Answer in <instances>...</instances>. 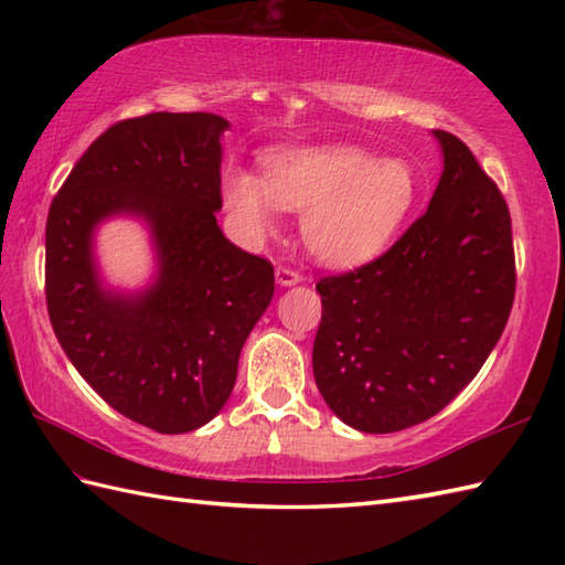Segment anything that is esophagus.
<instances>
[{
    "label": "esophagus",
    "mask_w": 565,
    "mask_h": 565,
    "mask_svg": "<svg viewBox=\"0 0 565 565\" xmlns=\"http://www.w3.org/2000/svg\"><path fill=\"white\" fill-rule=\"evenodd\" d=\"M301 281V274L291 267H276V284L279 286H294Z\"/></svg>",
    "instance_id": "1"
}]
</instances>
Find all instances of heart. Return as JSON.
<instances>
[{"label": "heart", "mask_w": 565, "mask_h": 565, "mask_svg": "<svg viewBox=\"0 0 565 565\" xmlns=\"http://www.w3.org/2000/svg\"><path fill=\"white\" fill-rule=\"evenodd\" d=\"M417 196L419 182L405 160H376L350 146L276 150L264 158V177L237 167L223 174V199L245 233L267 235L284 209L303 211V243L332 269L376 259Z\"/></svg>", "instance_id": "heart-1"}]
</instances>
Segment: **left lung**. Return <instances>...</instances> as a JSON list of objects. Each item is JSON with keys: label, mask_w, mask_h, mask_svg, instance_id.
<instances>
[{"label": "left lung", "mask_w": 565, "mask_h": 565, "mask_svg": "<svg viewBox=\"0 0 565 565\" xmlns=\"http://www.w3.org/2000/svg\"><path fill=\"white\" fill-rule=\"evenodd\" d=\"M444 170L427 211L388 252L318 281V391L344 425L425 423L486 364L514 301L508 203L473 152L431 130Z\"/></svg>", "instance_id": "8db88e82"}]
</instances>
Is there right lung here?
I'll list each match as a JSON object with an SVG mask.
<instances>
[{
	"label": "right lung",
	"instance_id": "right-lung-1",
	"mask_svg": "<svg viewBox=\"0 0 565 565\" xmlns=\"http://www.w3.org/2000/svg\"><path fill=\"white\" fill-rule=\"evenodd\" d=\"M227 126L201 111L118 121L47 211L45 303L60 347L114 411L162 435L221 413L274 296L271 262L235 247L215 221ZM111 214L149 225L159 276L146 292L103 289L93 231Z\"/></svg>",
	"mask_w": 565,
	"mask_h": 565
}]
</instances>
